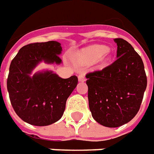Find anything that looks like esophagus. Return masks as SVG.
<instances>
[{
	"label": "esophagus",
	"mask_w": 154,
	"mask_h": 154,
	"mask_svg": "<svg viewBox=\"0 0 154 154\" xmlns=\"http://www.w3.org/2000/svg\"><path fill=\"white\" fill-rule=\"evenodd\" d=\"M78 79H79V81H80V82H84V81H85V75H83V74H81V75H79V76H78Z\"/></svg>",
	"instance_id": "obj_1"
}]
</instances>
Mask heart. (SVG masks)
<instances>
[{
    "label": "heart",
    "instance_id": "b5f03b06",
    "mask_svg": "<svg viewBox=\"0 0 154 154\" xmlns=\"http://www.w3.org/2000/svg\"><path fill=\"white\" fill-rule=\"evenodd\" d=\"M110 59V50L104 45H94L85 48L79 55L78 59L82 63H93L100 59L106 62Z\"/></svg>",
    "mask_w": 154,
    "mask_h": 154
}]
</instances>
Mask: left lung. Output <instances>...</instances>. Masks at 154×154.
<instances>
[{
    "label": "left lung",
    "instance_id": "8db88e82",
    "mask_svg": "<svg viewBox=\"0 0 154 154\" xmlns=\"http://www.w3.org/2000/svg\"><path fill=\"white\" fill-rule=\"evenodd\" d=\"M113 63L85 75L89 106L93 118L107 128H117L137 115L147 87L143 62L130 43L115 38Z\"/></svg>",
    "mask_w": 154,
    "mask_h": 154
}]
</instances>
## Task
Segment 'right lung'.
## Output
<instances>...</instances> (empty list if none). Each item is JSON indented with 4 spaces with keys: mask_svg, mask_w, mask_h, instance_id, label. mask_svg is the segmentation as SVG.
<instances>
[{
    "mask_svg": "<svg viewBox=\"0 0 154 154\" xmlns=\"http://www.w3.org/2000/svg\"><path fill=\"white\" fill-rule=\"evenodd\" d=\"M61 44L56 41L23 46L11 60L7 77V91L17 115L34 126H48L59 121L65 110L68 97L75 90L77 76L62 79L51 71L30 74L44 61L60 63Z\"/></svg>",
    "mask_w": 154,
    "mask_h": 154,
    "instance_id": "add662e5",
    "label": "right lung"
}]
</instances>
